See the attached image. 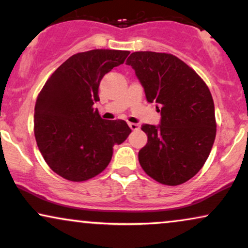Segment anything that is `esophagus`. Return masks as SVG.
<instances>
[{
	"label": "esophagus",
	"instance_id": "34e87169",
	"mask_svg": "<svg viewBox=\"0 0 248 248\" xmlns=\"http://www.w3.org/2000/svg\"><path fill=\"white\" fill-rule=\"evenodd\" d=\"M128 126H129L130 129H133V130H137L140 128V124H134V122H128Z\"/></svg>",
	"mask_w": 248,
	"mask_h": 248
}]
</instances>
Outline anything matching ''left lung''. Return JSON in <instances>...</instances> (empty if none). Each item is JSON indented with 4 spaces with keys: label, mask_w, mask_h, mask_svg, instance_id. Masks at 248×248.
Listing matches in <instances>:
<instances>
[{
    "label": "left lung",
    "mask_w": 248,
    "mask_h": 248,
    "mask_svg": "<svg viewBox=\"0 0 248 248\" xmlns=\"http://www.w3.org/2000/svg\"><path fill=\"white\" fill-rule=\"evenodd\" d=\"M126 64L135 71L146 101L160 108V124L142 126L147 143L139 152L140 166L166 186L189 181L207 160L215 140V108L208 87L170 54L133 52Z\"/></svg>",
    "instance_id": "left-lung-1"
}]
</instances>
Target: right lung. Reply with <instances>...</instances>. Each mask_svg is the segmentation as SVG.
<instances>
[{
	"instance_id": "right-lung-1",
	"label": "right lung",
	"mask_w": 248,
	"mask_h": 248,
	"mask_svg": "<svg viewBox=\"0 0 248 248\" xmlns=\"http://www.w3.org/2000/svg\"><path fill=\"white\" fill-rule=\"evenodd\" d=\"M129 51L96 49L73 55L52 73L34 108L36 144L50 168L68 181H87L108 167L115 144L131 129L104 120L93 105L101 80L124 64Z\"/></svg>"
}]
</instances>
